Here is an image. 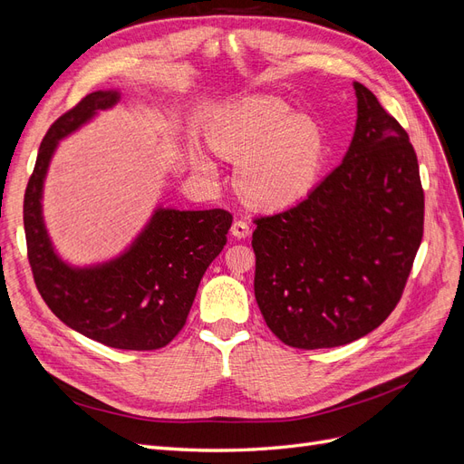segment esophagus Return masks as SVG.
I'll use <instances>...</instances> for the list:
<instances>
[{
  "label": "esophagus",
  "mask_w": 464,
  "mask_h": 464,
  "mask_svg": "<svg viewBox=\"0 0 464 464\" xmlns=\"http://www.w3.org/2000/svg\"><path fill=\"white\" fill-rule=\"evenodd\" d=\"M230 232L236 236V237H247L249 236V222L246 218H236Z\"/></svg>",
  "instance_id": "34e87169"
}]
</instances>
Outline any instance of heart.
Instances as JSON below:
<instances>
[{
  "instance_id": "1",
  "label": "heart",
  "mask_w": 464,
  "mask_h": 464,
  "mask_svg": "<svg viewBox=\"0 0 464 464\" xmlns=\"http://www.w3.org/2000/svg\"><path fill=\"white\" fill-rule=\"evenodd\" d=\"M218 149L237 160V186L249 201L280 208L305 198L325 168L323 125L273 96H247L224 108Z\"/></svg>"
}]
</instances>
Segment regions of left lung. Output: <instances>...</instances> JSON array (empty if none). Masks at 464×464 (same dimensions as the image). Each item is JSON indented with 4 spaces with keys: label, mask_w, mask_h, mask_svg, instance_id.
I'll return each mask as SVG.
<instances>
[{
    "label": "left lung",
    "mask_w": 464,
    "mask_h": 464,
    "mask_svg": "<svg viewBox=\"0 0 464 464\" xmlns=\"http://www.w3.org/2000/svg\"><path fill=\"white\" fill-rule=\"evenodd\" d=\"M358 120L343 162L298 205L259 217L256 300L280 341L333 348L395 310L424 236V189L409 133L354 82Z\"/></svg>",
    "instance_id": "left-lung-1"
}]
</instances>
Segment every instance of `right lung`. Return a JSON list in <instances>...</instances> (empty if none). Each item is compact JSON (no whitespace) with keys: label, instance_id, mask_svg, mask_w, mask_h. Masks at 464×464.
Segmentation results:
<instances>
[{"label":"right lung","instance_id":"obj_1","mask_svg":"<svg viewBox=\"0 0 464 464\" xmlns=\"http://www.w3.org/2000/svg\"><path fill=\"white\" fill-rule=\"evenodd\" d=\"M120 101L91 92L55 120L42 139L23 203L26 256L42 300L67 327L120 350H157L184 329L207 266L227 246L224 208H159L118 259L73 269L53 254L42 220V184L60 139Z\"/></svg>","mask_w":464,"mask_h":464}]
</instances>
